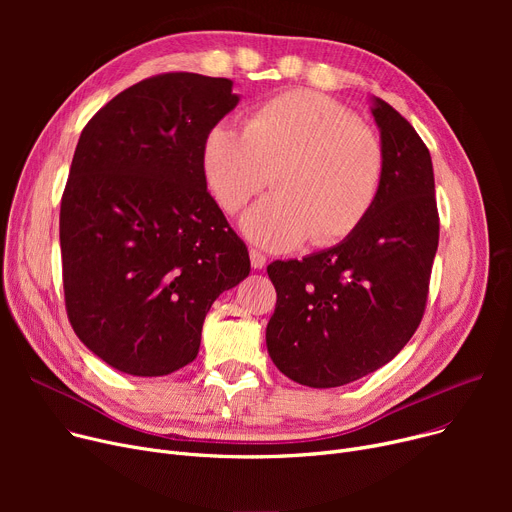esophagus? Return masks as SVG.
<instances>
[{"label":"esophagus","instance_id":"34e87169","mask_svg":"<svg viewBox=\"0 0 512 512\" xmlns=\"http://www.w3.org/2000/svg\"><path fill=\"white\" fill-rule=\"evenodd\" d=\"M249 257H251V265L255 267V270H261V267H265V261H267V257H265L261 251H257V249H251V251H249Z\"/></svg>","mask_w":512,"mask_h":512}]
</instances>
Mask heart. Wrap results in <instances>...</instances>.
<instances>
[{
    "label": "heart",
    "instance_id": "heart-1",
    "mask_svg": "<svg viewBox=\"0 0 512 512\" xmlns=\"http://www.w3.org/2000/svg\"><path fill=\"white\" fill-rule=\"evenodd\" d=\"M209 191L236 213L270 184L278 191L242 218L257 245L284 251L311 240L330 247L351 236L380 197L386 151L380 134L340 101L286 91L259 103L245 128L218 122L201 149Z\"/></svg>",
    "mask_w": 512,
    "mask_h": 512
}]
</instances>
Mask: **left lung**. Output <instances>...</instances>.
<instances>
[{
	"label": "left lung",
	"instance_id": "8db88e82",
	"mask_svg": "<svg viewBox=\"0 0 512 512\" xmlns=\"http://www.w3.org/2000/svg\"><path fill=\"white\" fill-rule=\"evenodd\" d=\"M386 172L367 220L336 247L274 261L267 353L290 380L336 388L392 361L419 328L440 218L429 149L390 103L371 110Z\"/></svg>",
	"mask_w": 512,
	"mask_h": 512
}]
</instances>
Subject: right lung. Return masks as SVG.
Listing matches in <instances>:
<instances>
[{
  "instance_id": "right-lung-1",
  "label": "right lung",
  "mask_w": 512,
  "mask_h": 512,
  "mask_svg": "<svg viewBox=\"0 0 512 512\" xmlns=\"http://www.w3.org/2000/svg\"><path fill=\"white\" fill-rule=\"evenodd\" d=\"M236 103L230 78L166 72L80 132L60 207L66 313L118 371L157 378L191 363L209 307L251 272L201 166L205 134Z\"/></svg>"
}]
</instances>
